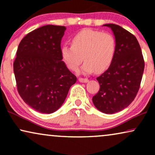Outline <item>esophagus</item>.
Instances as JSON below:
<instances>
[{
	"label": "esophagus",
	"mask_w": 155,
	"mask_h": 155,
	"mask_svg": "<svg viewBox=\"0 0 155 155\" xmlns=\"http://www.w3.org/2000/svg\"><path fill=\"white\" fill-rule=\"evenodd\" d=\"M78 80H79V82H83V83H86V82H87L89 81V80L87 79V78H79Z\"/></svg>",
	"instance_id": "obj_1"
}]
</instances>
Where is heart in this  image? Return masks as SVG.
<instances>
[{
  "label": "heart",
  "instance_id": "b5f03b06",
  "mask_svg": "<svg viewBox=\"0 0 155 155\" xmlns=\"http://www.w3.org/2000/svg\"><path fill=\"white\" fill-rule=\"evenodd\" d=\"M117 43L113 35L92 29H83L72 39V45H63L61 54L63 62L71 71H77L85 61L80 73H101L109 68L116 54Z\"/></svg>",
  "mask_w": 155,
  "mask_h": 155
}]
</instances>
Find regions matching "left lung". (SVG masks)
Segmentation results:
<instances>
[{
  "label": "left lung",
  "mask_w": 155,
  "mask_h": 155,
  "mask_svg": "<svg viewBox=\"0 0 155 155\" xmlns=\"http://www.w3.org/2000/svg\"><path fill=\"white\" fill-rule=\"evenodd\" d=\"M117 43L116 54L107 71L97 78L100 88L92 98L95 107L113 114L128 107L138 92L145 68L136 37L119 25L105 24Z\"/></svg>",
  "instance_id": "obj_1"
}]
</instances>
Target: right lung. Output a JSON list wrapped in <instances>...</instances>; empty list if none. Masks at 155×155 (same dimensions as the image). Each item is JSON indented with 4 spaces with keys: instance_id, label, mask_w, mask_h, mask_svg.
<instances>
[{
    "instance_id": "right-lung-1",
    "label": "right lung",
    "mask_w": 155,
    "mask_h": 155,
    "mask_svg": "<svg viewBox=\"0 0 155 155\" xmlns=\"http://www.w3.org/2000/svg\"><path fill=\"white\" fill-rule=\"evenodd\" d=\"M65 27L48 25L21 40L13 63L18 91L35 111L52 114L65 100L77 78L68 69L61 54Z\"/></svg>"
}]
</instances>
